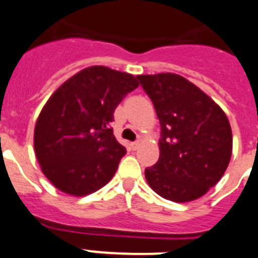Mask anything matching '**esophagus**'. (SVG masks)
I'll return each mask as SVG.
<instances>
[{"mask_svg": "<svg viewBox=\"0 0 258 258\" xmlns=\"http://www.w3.org/2000/svg\"><path fill=\"white\" fill-rule=\"evenodd\" d=\"M139 145H140V142H134V143H131V148H132V151H136V149H138L139 148Z\"/></svg>", "mask_w": 258, "mask_h": 258, "instance_id": "obj_1", "label": "esophagus"}]
</instances>
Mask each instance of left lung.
I'll list each match as a JSON object with an SVG mask.
<instances>
[{
	"instance_id": "left-lung-1",
	"label": "left lung",
	"mask_w": 258,
	"mask_h": 258,
	"mask_svg": "<svg viewBox=\"0 0 258 258\" xmlns=\"http://www.w3.org/2000/svg\"><path fill=\"white\" fill-rule=\"evenodd\" d=\"M160 120V158L145 178L163 199L187 203L216 185L228 166L232 134L223 110L176 74L139 75Z\"/></svg>"
}]
</instances>
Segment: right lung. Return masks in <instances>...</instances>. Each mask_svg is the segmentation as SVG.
Returning <instances> with one entry per match:
<instances>
[{
    "label": "right lung",
    "mask_w": 258,
    "mask_h": 258,
    "mask_svg": "<svg viewBox=\"0 0 258 258\" xmlns=\"http://www.w3.org/2000/svg\"><path fill=\"white\" fill-rule=\"evenodd\" d=\"M136 79L109 67H88L42 107L33 135L36 157L59 191L86 196L113 178L126 148L116 142L110 123L116 106L139 87Z\"/></svg>",
    "instance_id": "obj_1"
}]
</instances>
